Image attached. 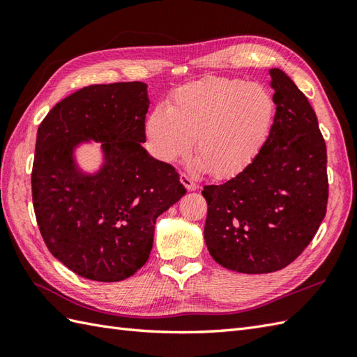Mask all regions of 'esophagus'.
Returning <instances> with one entry per match:
<instances>
[{"label":"esophagus","mask_w":357,"mask_h":357,"mask_svg":"<svg viewBox=\"0 0 357 357\" xmlns=\"http://www.w3.org/2000/svg\"><path fill=\"white\" fill-rule=\"evenodd\" d=\"M179 179H181V184H183L188 192H193V190H196V188H198V184H196L195 181L190 176H188V174H185V173L181 174Z\"/></svg>","instance_id":"esophagus-1"}]
</instances>
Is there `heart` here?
Masks as SVG:
<instances>
[{
  "label": "heart",
  "mask_w": 357,
  "mask_h": 357,
  "mask_svg": "<svg viewBox=\"0 0 357 357\" xmlns=\"http://www.w3.org/2000/svg\"><path fill=\"white\" fill-rule=\"evenodd\" d=\"M275 101L267 87L233 78H207L179 87L170 107L158 105L146 121L151 153L174 162L193 146L195 165L216 178L241 172L271 130Z\"/></svg>",
  "instance_id": "b5f03b06"
}]
</instances>
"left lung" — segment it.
Wrapping results in <instances>:
<instances>
[{
  "instance_id": "left-lung-1",
  "label": "left lung",
  "mask_w": 357,
  "mask_h": 357,
  "mask_svg": "<svg viewBox=\"0 0 357 357\" xmlns=\"http://www.w3.org/2000/svg\"><path fill=\"white\" fill-rule=\"evenodd\" d=\"M276 115L259 153L236 176L206 185L204 239L222 267L247 273L287 267L312 242L327 211V147L305 95L270 69Z\"/></svg>"
}]
</instances>
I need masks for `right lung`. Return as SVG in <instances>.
<instances>
[{"label": "right lung", "mask_w": 357, "mask_h": 357, "mask_svg": "<svg viewBox=\"0 0 357 357\" xmlns=\"http://www.w3.org/2000/svg\"><path fill=\"white\" fill-rule=\"evenodd\" d=\"M149 105L146 82L89 86L59 101L38 127L36 222L50 253L86 279L135 275L153 247L156 218L185 195L173 167L142 147ZM93 142L102 164L89 172L76 151Z\"/></svg>", "instance_id": "add662e5"}]
</instances>
